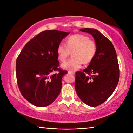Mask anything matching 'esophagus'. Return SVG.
<instances>
[{"mask_svg": "<svg viewBox=\"0 0 133 133\" xmlns=\"http://www.w3.org/2000/svg\"><path fill=\"white\" fill-rule=\"evenodd\" d=\"M68 73L70 74V75H74L75 74V73L74 71H68Z\"/></svg>", "mask_w": 133, "mask_h": 133, "instance_id": "obj_1", "label": "esophagus"}]
</instances>
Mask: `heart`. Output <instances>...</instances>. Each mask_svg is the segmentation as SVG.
<instances>
[{
    "label": "heart",
    "mask_w": 133,
    "mask_h": 133,
    "mask_svg": "<svg viewBox=\"0 0 133 133\" xmlns=\"http://www.w3.org/2000/svg\"><path fill=\"white\" fill-rule=\"evenodd\" d=\"M97 45L93 40L82 34L70 36L66 44L60 43L57 48L58 60L64 62L71 52L72 57L62 64V68L70 71H75L82 67L83 63L89 64L95 56Z\"/></svg>",
    "instance_id": "obj_1"
}]
</instances>
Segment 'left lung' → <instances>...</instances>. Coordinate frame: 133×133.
Instances as JSON below:
<instances>
[{
  "instance_id": "8db88e82",
  "label": "left lung",
  "mask_w": 133,
  "mask_h": 133,
  "mask_svg": "<svg viewBox=\"0 0 133 133\" xmlns=\"http://www.w3.org/2000/svg\"><path fill=\"white\" fill-rule=\"evenodd\" d=\"M91 34L97 45L96 54L89 66L76 73L75 89L85 104L96 107L105 102L115 90L120 69L112 43L95 29L80 30Z\"/></svg>"
}]
</instances>
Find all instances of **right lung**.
<instances>
[{
    "label": "right lung",
    "instance_id": "obj_1",
    "mask_svg": "<svg viewBox=\"0 0 133 133\" xmlns=\"http://www.w3.org/2000/svg\"><path fill=\"white\" fill-rule=\"evenodd\" d=\"M69 33L42 31L27 43L17 58L18 87L23 97L36 106H48L59 95L62 77L67 71L58 67L57 48Z\"/></svg>",
    "mask_w": 133,
    "mask_h": 133
}]
</instances>
